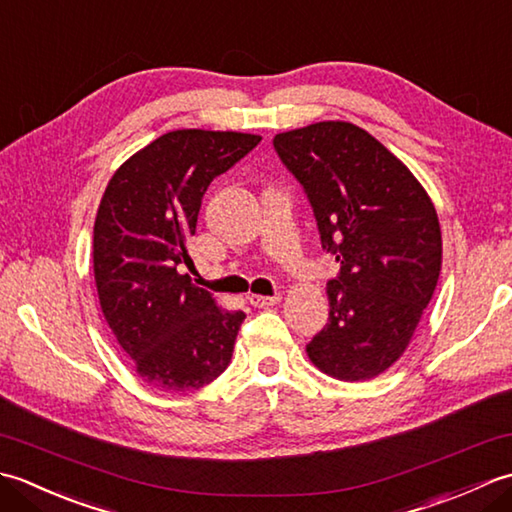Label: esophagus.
<instances>
[{
    "mask_svg": "<svg viewBox=\"0 0 512 512\" xmlns=\"http://www.w3.org/2000/svg\"><path fill=\"white\" fill-rule=\"evenodd\" d=\"M246 299H248L250 306H255V308L275 306V303H279V301H281V297H279V295H275V297H264V295H248Z\"/></svg>",
    "mask_w": 512,
    "mask_h": 512,
    "instance_id": "obj_1",
    "label": "esophagus"
}]
</instances>
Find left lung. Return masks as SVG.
<instances>
[{
  "label": "left lung",
  "mask_w": 512,
  "mask_h": 512,
  "mask_svg": "<svg viewBox=\"0 0 512 512\" xmlns=\"http://www.w3.org/2000/svg\"><path fill=\"white\" fill-rule=\"evenodd\" d=\"M275 151L308 195L321 246L339 262L330 319L306 345L339 380L394 365L436 290L438 213L413 173L365 129L343 121L277 134Z\"/></svg>",
  "instance_id": "left-lung-1"
}]
</instances>
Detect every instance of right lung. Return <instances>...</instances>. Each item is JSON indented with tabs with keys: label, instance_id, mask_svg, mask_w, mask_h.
I'll return each instance as SVG.
<instances>
[{
	"label": "right lung",
	"instance_id": "right-lung-1",
	"mask_svg": "<svg viewBox=\"0 0 512 512\" xmlns=\"http://www.w3.org/2000/svg\"><path fill=\"white\" fill-rule=\"evenodd\" d=\"M262 136L178 129L123 162L94 222V279L103 317L145 383L165 391L209 385L231 363L242 310L215 306L191 284L202 198Z\"/></svg>",
	"mask_w": 512,
	"mask_h": 512
}]
</instances>
